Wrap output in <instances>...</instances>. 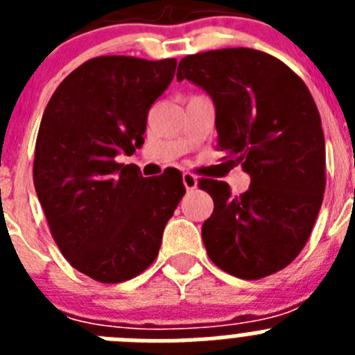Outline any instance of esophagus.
I'll list each match as a JSON object with an SVG mask.
<instances>
[{
  "label": "esophagus",
  "mask_w": 355,
  "mask_h": 355,
  "mask_svg": "<svg viewBox=\"0 0 355 355\" xmlns=\"http://www.w3.org/2000/svg\"><path fill=\"white\" fill-rule=\"evenodd\" d=\"M183 184L187 190H196L197 188V178L193 174H190V172H184L183 174Z\"/></svg>",
  "instance_id": "esophagus-1"
}]
</instances>
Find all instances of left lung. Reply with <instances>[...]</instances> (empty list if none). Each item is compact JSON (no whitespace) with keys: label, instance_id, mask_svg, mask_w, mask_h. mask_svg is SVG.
<instances>
[{"label":"left lung","instance_id":"left-lung-1","mask_svg":"<svg viewBox=\"0 0 355 355\" xmlns=\"http://www.w3.org/2000/svg\"><path fill=\"white\" fill-rule=\"evenodd\" d=\"M181 80L211 97L216 149L250 175L241 196L199 181L215 205L202 224L208 256L240 279L279 272L306 245L324 200L325 140L311 94L288 65L249 48L184 56Z\"/></svg>","mask_w":355,"mask_h":355}]
</instances>
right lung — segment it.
Wrapping results in <instances>:
<instances>
[{
  "instance_id": "1",
  "label": "right lung",
  "mask_w": 355,
  "mask_h": 355,
  "mask_svg": "<svg viewBox=\"0 0 355 355\" xmlns=\"http://www.w3.org/2000/svg\"><path fill=\"white\" fill-rule=\"evenodd\" d=\"M175 58L97 56L69 74L44 110L33 183L56 245L99 283L139 275L158 256L165 224L184 196L181 174L144 178L115 162L142 147L150 105Z\"/></svg>"
}]
</instances>
